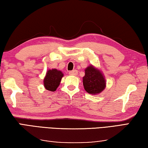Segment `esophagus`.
Segmentation results:
<instances>
[{"label": "esophagus", "instance_id": "1", "mask_svg": "<svg viewBox=\"0 0 148 148\" xmlns=\"http://www.w3.org/2000/svg\"><path fill=\"white\" fill-rule=\"evenodd\" d=\"M77 74H78V71H77V70H73V71L69 72V75H71L75 76Z\"/></svg>", "mask_w": 148, "mask_h": 148}]
</instances>
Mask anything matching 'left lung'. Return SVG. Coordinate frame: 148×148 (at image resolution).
<instances>
[{"mask_svg":"<svg viewBox=\"0 0 148 148\" xmlns=\"http://www.w3.org/2000/svg\"><path fill=\"white\" fill-rule=\"evenodd\" d=\"M85 75L83 78L84 88L90 94L101 93L106 86L105 77L100 69L90 65L84 69Z\"/></svg>","mask_w":148,"mask_h":148,"instance_id":"1","label":"left lung"}]
</instances>
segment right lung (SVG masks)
I'll list each match as a JSON object with an SVG mask.
<instances>
[{"label":"right lung","instance_id":"add662e5","mask_svg":"<svg viewBox=\"0 0 148 148\" xmlns=\"http://www.w3.org/2000/svg\"><path fill=\"white\" fill-rule=\"evenodd\" d=\"M64 73L56 69H48L43 80L45 88L47 90L54 92L59 86Z\"/></svg>","mask_w":148,"mask_h":148}]
</instances>
